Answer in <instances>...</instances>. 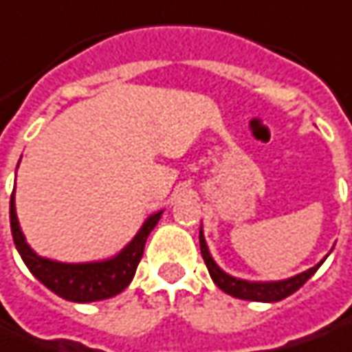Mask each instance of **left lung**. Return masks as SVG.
I'll return each mask as SVG.
<instances>
[{"instance_id":"left-lung-1","label":"left lung","mask_w":352,"mask_h":352,"mask_svg":"<svg viewBox=\"0 0 352 352\" xmlns=\"http://www.w3.org/2000/svg\"><path fill=\"white\" fill-rule=\"evenodd\" d=\"M200 241V253H202V259L206 263V269L212 276L214 285L218 286L220 290H224L226 294L230 296L239 298V300H251V302H278V300H285L286 296L294 294L300 286H304V283L308 280L311 274L316 273L321 267V263H318L316 267H311L304 273L296 274V276H290L285 280H273V283H253V280H243V278H236L232 274L224 273L216 261L212 259L208 245H206V239L202 234V228H200L199 234Z\"/></svg>"}]
</instances>
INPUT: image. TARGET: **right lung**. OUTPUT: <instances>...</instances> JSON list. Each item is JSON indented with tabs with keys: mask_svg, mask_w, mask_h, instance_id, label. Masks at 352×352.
<instances>
[{
	"mask_svg": "<svg viewBox=\"0 0 352 352\" xmlns=\"http://www.w3.org/2000/svg\"><path fill=\"white\" fill-rule=\"evenodd\" d=\"M164 210L152 214L138 234L132 237V241L122 249L118 255L104 261H93V263H60V261L46 259L36 255L27 243V239L21 232L17 212H15V190L9 202V220H11V234L17 248L21 259L25 265L48 290H52L64 300L69 302H97L107 300L120 294L126 288L138 269V263L144 255V245L155 224L160 222Z\"/></svg>",
	"mask_w": 352,
	"mask_h": 352,
	"instance_id": "1",
	"label": "right lung"
}]
</instances>
